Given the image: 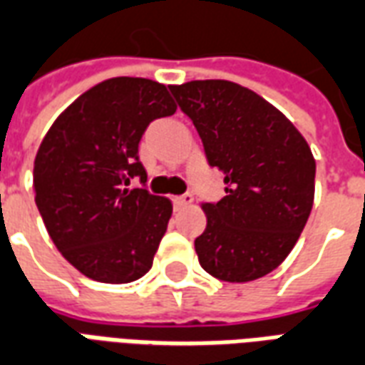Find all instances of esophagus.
<instances>
[{
	"mask_svg": "<svg viewBox=\"0 0 365 365\" xmlns=\"http://www.w3.org/2000/svg\"><path fill=\"white\" fill-rule=\"evenodd\" d=\"M191 201H193V195H191V193H183V195L174 197V207L175 209H182V207L191 205Z\"/></svg>",
	"mask_w": 365,
	"mask_h": 365,
	"instance_id": "1",
	"label": "esophagus"
}]
</instances>
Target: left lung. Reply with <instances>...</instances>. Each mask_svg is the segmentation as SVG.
Segmentation results:
<instances>
[{
    "instance_id": "1",
    "label": "left lung",
    "mask_w": 365,
    "mask_h": 365,
    "mask_svg": "<svg viewBox=\"0 0 365 365\" xmlns=\"http://www.w3.org/2000/svg\"><path fill=\"white\" fill-rule=\"evenodd\" d=\"M197 128L225 197L205 203L199 264L222 282H252L282 264L313 209L314 158L307 140L264 97L227 80L170 86Z\"/></svg>"
}]
</instances>
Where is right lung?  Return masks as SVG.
<instances>
[{
	"label": "right lung",
	"mask_w": 365,
	"mask_h": 365,
	"mask_svg": "<svg viewBox=\"0 0 365 365\" xmlns=\"http://www.w3.org/2000/svg\"><path fill=\"white\" fill-rule=\"evenodd\" d=\"M174 113L166 86L111 78L78 97L41 143L38 213L62 256L96 282H135L152 268L172 203L146 190L138 143L152 120ZM135 177L143 187L128 190Z\"/></svg>",
	"instance_id": "right-lung-1"
}]
</instances>
